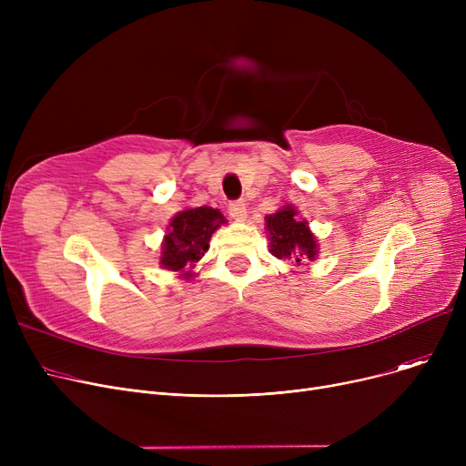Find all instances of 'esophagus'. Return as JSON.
<instances>
[{"mask_svg":"<svg viewBox=\"0 0 466 466\" xmlns=\"http://www.w3.org/2000/svg\"><path fill=\"white\" fill-rule=\"evenodd\" d=\"M228 213H230V217L234 220H238V223H243V220H246V217H248L246 204H243V202H232L228 206Z\"/></svg>","mask_w":466,"mask_h":466,"instance_id":"34e87169","label":"esophagus"}]
</instances>
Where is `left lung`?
<instances>
[{"instance_id": "1", "label": "left lung", "mask_w": 466, "mask_h": 466, "mask_svg": "<svg viewBox=\"0 0 466 466\" xmlns=\"http://www.w3.org/2000/svg\"><path fill=\"white\" fill-rule=\"evenodd\" d=\"M264 228L270 239V253L276 258H287L292 264L311 262L319 255V243L308 220L295 206H283L276 213L264 217Z\"/></svg>"}]
</instances>
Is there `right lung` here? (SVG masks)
Returning <instances> with one entry per match:
<instances>
[{
  "mask_svg": "<svg viewBox=\"0 0 466 466\" xmlns=\"http://www.w3.org/2000/svg\"><path fill=\"white\" fill-rule=\"evenodd\" d=\"M227 225L225 215L215 208H187L171 217L160 249V268L177 272L183 279L196 278V262L209 249V239Z\"/></svg>",
  "mask_w": 466,
  "mask_h": 466,
  "instance_id": "obj_1",
  "label": "right lung"
}]
</instances>
